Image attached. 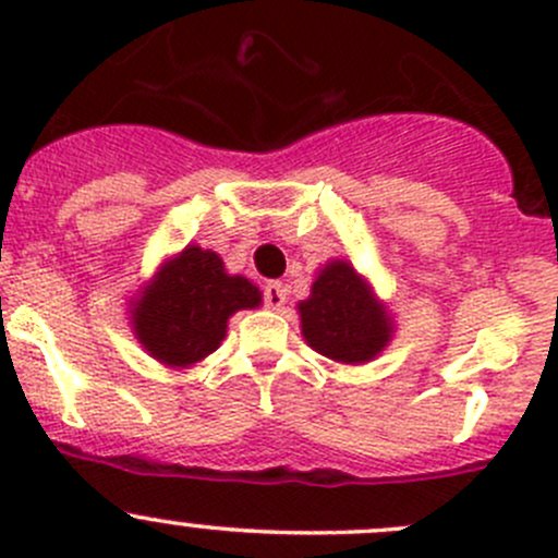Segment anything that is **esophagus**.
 I'll return each instance as SVG.
<instances>
[{"label":"esophagus","instance_id":"obj_1","mask_svg":"<svg viewBox=\"0 0 558 558\" xmlns=\"http://www.w3.org/2000/svg\"><path fill=\"white\" fill-rule=\"evenodd\" d=\"M264 305H267L269 311H280V307L286 305V286L278 283V280H269V283L264 286Z\"/></svg>","mask_w":558,"mask_h":558}]
</instances>
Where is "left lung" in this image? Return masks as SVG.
I'll return each instance as SVG.
<instances>
[{
    "instance_id": "left-lung-1",
    "label": "left lung",
    "mask_w": 558,
    "mask_h": 558,
    "mask_svg": "<svg viewBox=\"0 0 558 558\" xmlns=\"http://www.w3.org/2000/svg\"><path fill=\"white\" fill-rule=\"evenodd\" d=\"M296 313L307 345L340 364L373 362L397 329L373 283L348 258L318 267L311 296L296 305Z\"/></svg>"
}]
</instances>
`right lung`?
I'll list each match as a JSON object with an SVG mask.
<instances>
[{
  "label": "right lung",
  "mask_w": 558,
  "mask_h": 558,
  "mask_svg": "<svg viewBox=\"0 0 558 558\" xmlns=\"http://www.w3.org/2000/svg\"><path fill=\"white\" fill-rule=\"evenodd\" d=\"M258 305L262 291L253 280L229 275L216 251L191 243L140 286L129 300V324L148 356L189 369L218 351L234 313Z\"/></svg>",
  "instance_id": "right-lung-1"
}]
</instances>
